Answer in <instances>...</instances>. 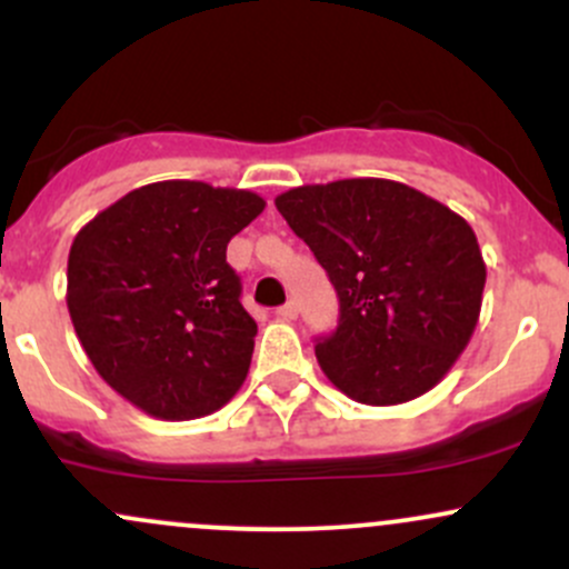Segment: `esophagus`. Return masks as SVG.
<instances>
[{
    "label": "esophagus",
    "instance_id": "34e87169",
    "mask_svg": "<svg viewBox=\"0 0 569 569\" xmlns=\"http://www.w3.org/2000/svg\"><path fill=\"white\" fill-rule=\"evenodd\" d=\"M277 315L282 317V320H296V317H298V303L296 301H287L284 307L277 309Z\"/></svg>",
    "mask_w": 569,
    "mask_h": 569
}]
</instances>
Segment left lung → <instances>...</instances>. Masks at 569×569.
<instances>
[{
    "label": "left lung",
    "mask_w": 569,
    "mask_h": 569,
    "mask_svg": "<svg viewBox=\"0 0 569 569\" xmlns=\"http://www.w3.org/2000/svg\"><path fill=\"white\" fill-rule=\"evenodd\" d=\"M277 209L339 296V326L315 347L328 380L371 407L429 393L480 317L486 262L467 219L390 179L287 189Z\"/></svg>",
    "instance_id": "8db88e82"
}]
</instances>
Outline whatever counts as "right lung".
Instances as JSON below:
<instances>
[{"label": "right lung", "mask_w": 569, "mask_h": 569, "mask_svg": "<svg viewBox=\"0 0 569 569\" xmlns=\"http://www.w3.org/2000/svg\"><path fill=\"white\" fill-rule=\"evenodd\" d=\"M262 209L249 189L173 179L132 189L78 230L70 320L97 375L146 415L203 418L247 380L258 322L228 243Z\"/></svg>", "instance_id": "obj_1"}]
</instances>
